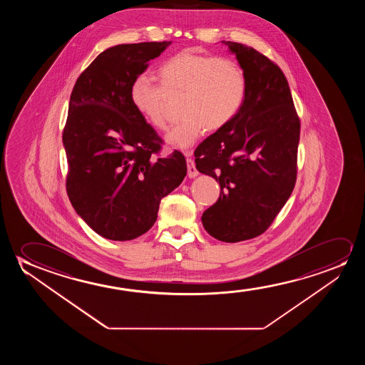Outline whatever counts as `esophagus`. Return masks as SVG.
<instances>
[{
  "instance_id": "34e87169",
  "label": "esophagus",
  "mask_w": 365,
  "mask_h": 365,
  "mask_svg": "<svg viewBox=\"0 0 365 365\" xmlns=\"http://www.w3.org/2000/svg\"><path fill=\"white\" fill-rule=\"evenodd\" d=\"M193 155L192 150H185V155L187 157V168H188V177L190 178H195L198 175V170L195 168V162L190 158Z\"/></svg>"
}]
</instances>
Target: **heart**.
Listing matches in <instances>:
<instances>
[{
  "label": "heart",
  "instance_id": "heart-1",
  "mask_svg": "<svg viewBox=\"0 0 365 365\" xmlns=\"http://www.w3.org/2000/svg\"><path fill=\"white\" fill-rule=\"evenodd\" d=\"M162 87L150 76L132 81L130 100L135 110L155 130L167 125V97L183 95L180 115L185 117L165 135V145L187 150L200 135L225 128L245 105L248 82L242 66L225 57L180 51L158 70Z\"/></svg>",
  "mask_w": 365,
  "mask_h": 365
}]
</instances>
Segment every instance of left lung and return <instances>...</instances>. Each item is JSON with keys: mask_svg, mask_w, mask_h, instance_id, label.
Instances as JSON below:
<instances>
[{"mask_svg": "<svg viewBox=\"0 0 365 365\" xmlns=\"http://www.w3.org/2000/svg\"><path fill=\"white\" fill-rule=\"evenodd\" d=\"M222 43L245 70L247 97L235 120L197 148L195 167L222 190L202 215L205 230L237 243L265 232L292 195L300 123L279 67L252 47Z\"/></svg>", "mask_w": 365, "mask_h": 365, "instance_id": "obj_1", "label": "left lung"}]
</instances>
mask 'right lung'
<instances>
[{"label":"right lung","mask_w":365,"mask_h":365,"mask_svg":"<svg viewBox=\"0 0 365 365\" xmlns=\"http://www.w3.org/2000/svg\"><path fill=\"white\" fill-rule=\"evenodd\" d=\"M170 43L110 47L81 73L71 93L62 135L67 195L76 213L107 240L145 235L157 220L160 200L187 175L180 152L152 158L162 140L130 100L132 81Z\"/></svg>","instance_id":"obj_1"}]
</instances>
